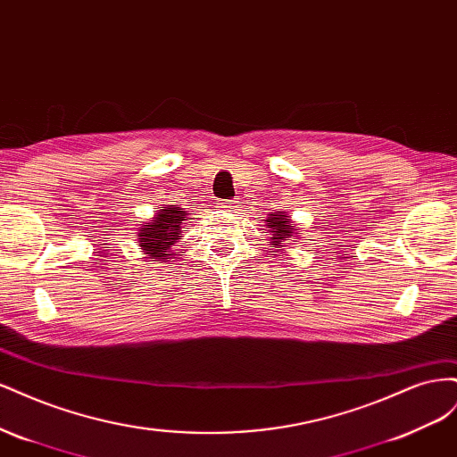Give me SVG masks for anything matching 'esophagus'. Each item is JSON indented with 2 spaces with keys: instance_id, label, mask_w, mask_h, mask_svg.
Returning a JSON list of instances; mask_svg holds the SVG:
<instances>
[{
  "instance_id": "1",
  "label": "esophagus",
  "mask_w": 457,
  "mask_h": 457,
  "mask_svg": "<svg viewBox=\"0 0 457 457\" xmlns=\"http://www.w3.org/2000/svg\"><path fill=\"white\" fill-rule=\"evenodd\" d=\"M219 207H228V210H234V207H237V202H234V200L220 202V204H219Z\"/></svg>"
}]
</instances>
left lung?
Listing matches in <instances>:
<instances>
[{"label": "left lung", "mask_w": 457, "mask_h": 457, "mask_svg": "<svg viewBox=\"0 0 457 457\" xmlns=\"http://www.w3.org/2000/svg\"><path fill=\"white\" fill-rule=\"evenodd\" d=\"M267 225L272 232L270 237V242H272V247H278L280 244H284L286 240L292 238V227H289V220L286 219V215H270V219H267Z\"/></svg>", "instance_id": "obj_1"}]
</instances>
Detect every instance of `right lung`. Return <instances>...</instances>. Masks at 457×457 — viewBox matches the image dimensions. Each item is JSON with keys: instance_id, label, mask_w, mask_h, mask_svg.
Returning a JSON list of instances; mask_svg holds the SVG:
<instances>
[{"instance_id": "right-lung-1", "label": "right lung", "mask_w": 457, "mask_h": 457, "mask_svg": "<svg viewBox=\"0 0 457 457\" xmlns=\"http://www.w3.org/2000/svg\"><path fill=\"white\" fill-rule=\"evenodd\" d=\"M185 215L187 213L179 212L177 207H168L158 212L154 223H145L141 232L137 234V240L150 259H170V255H173L171 245L179 240Z\"/></svg>"}]
</instances>
